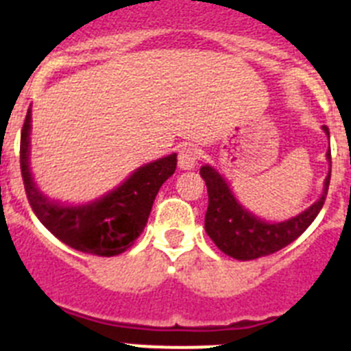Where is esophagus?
I'll return each mask as SVG.
<instances>
[{
    "mask_svg": "<svg viewBox=\"0 0 351 351\" xmlns=\"http://www.w3.org/2000/svg\"><path fill=\"white\" fill-rule=\"evenodd\" d=\"M198 163V149L193 145H186L179 151V167L182 170L195 169Z\"/></svg>",
    "mask_w": 351,
    "mask_h": 351,
    "instance_id": "34e87169",
    "label": "esophagus"
}]
</instances>
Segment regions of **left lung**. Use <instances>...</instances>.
I'll return each instance as SVG.
<instances>
[{
    "instance_id": "left-lung-1",
    "label": "left lung",
    "mask_w": 351,
    "mask_h": 351,
    "mask_svg": "<svg viewBox=\"0 0 351 351\" xmlns=\"http://www.w3.org/2000/svg\"><path fill=\"white\" fill-rule=\"evenodd\" d=\"M328 135V128L324 126ZM330 160V149L327 151ZM200 176L206 181L209 193V206L206 213V232L213 243L235 260H255L283 250L293 243L318 216L325 204L330 182V172L325 178L324 193L309 209L281 223H269L256 218L255 214L244 209L232 193L230 186L219 176L218 170L204 165Z\"/></svg>"
}]
</instances>
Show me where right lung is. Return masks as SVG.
Returning a JSON list of instances; mask_svg holds the SVG:
<instances>
[{
	"mask_svg": "<svg viewBox=\"0 0 351 351\" xmlns=\"http://www.w3.org/2000/svg\"><path fill=\"white\" fill-rule=\"evenodd\" d=\"M31 108L21 132V173L31 209L61 243L98 256L121 255L142 234L161 184L176 172L178 154L141 167L110 193L84 206H61L43 197L29 172Z\"/></svg>",
	"mask_w": 351,
	"mask_h": 351,
	"instance_id": "obj_1",
	"label": "right lung"
}]
</instances>
